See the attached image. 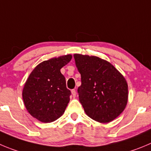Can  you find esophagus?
I'll return each instance as SVG.
<instances>
[{
	"instance_id": "1",
	"label": "esophagus",
	"mask_w": 151,
	"mask_h": 151,
	"mask_svg": "<svg viewBox=\"0 0 151 151\" xmlns=\"http://www.w3.org/2000/svg\"><path fill=\"white\" fill-rule=\"evenodd\" d=\"M71 94H72V96L74 98H75L76 95H77V92H76V90L75 89H72L71 90Z\"/></svg>"
}]
</instances>
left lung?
<instances>
[{"instance_id":"left-lung-1","label":"left lung","mask_w":151,"mask_h":151,"mask_svg":"<svg viewBox=\"0 0 151 151\" xmlns=\"http://www.w3.org/2000/svg\"><path fill=\"white\" fill-rule=\"evenodd\" d=\"M74 58L81 75L79 100L86 115L100 123L113 121L127 104L128 86L124 76L98 56L76 53Z\"/></svg>"}]
</instances>
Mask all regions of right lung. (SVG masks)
<instances>
[{"mask_svg": "<svg viewBox=\"0 0 151 151\" xmlns=\"http://www.w3.org/2000/svg\"><path fill=\"white\" fill-rule=\"evenodd\" d=\"M71 54L39 63L24 84L22 97L25 107L33 117L44 123L58 119L70 101L71 91L60 69L71 61Z\"/></svg>", "mask_w": 151, "mask_h": 151, "instance_id": "right-lung-1", "label": "right lung"}]
</instances>
